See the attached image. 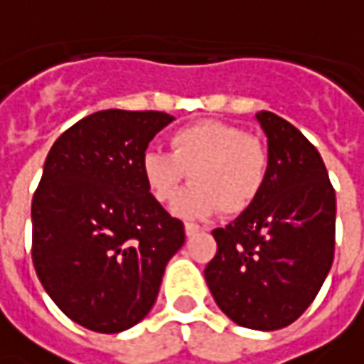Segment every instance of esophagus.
I'll return each mask as SVG.
<instances>
[{
    "mask_svg": "<svg viewBox=\"0 0 364 364\" xmlns=\"http://www.w3.org/2000/svg\"><path fill=\"white\" fill-rule=\"evenodd\" d=\"M201 226H198V224H191V222H187V224H185V234H187V236H196V234H198V232H201Z\"/></svg>",
    "mask_w": 364,
    "mask_h": 364,
    "instance_id": "34e87169",
    "label": "esophagus"
}]
</instances>
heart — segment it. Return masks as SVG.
Wrapping results in <instances>:
<instances>
[{"instance_id":"obj_1","label":"heart","mask_w":364,"mask_h":364,"mask_svg":"<svg viewBox=\"0 0 364 364\" xmlns=\"http://www.w3.org/2000/svg\"><path fill=\"white\" fill-rule=\"evenodd\" d=\"M142 179L159 203H168L189 175L193 183L173 203L181 218H205L215 210L240 213L259 198L269 173L261 140L230 124L203 119L168 138V152L146 151Z\"/></svg>"}]
</instances>
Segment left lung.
Wrapping results in <instances>:
<instances>
[{
	"mask_svg": "<svg viewBox=\"0 0 364 364\" xmlns=\"http://www.w3.org/2000/svg\"><path fill=\"white\" fill-rule=\"evenodd\" d=\"M269 146L264 187L226 228L203 275L218 308L252 330L295 322L334 261L336 196L316 146L287 119L259 112Z\"/></svg>",
	"mask_w": 364,
	"mask_h": 364,
	"instance_id": "1",
	"label": "left lung"
}]
</instances>
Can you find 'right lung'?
<instances>
[{
    "instance_id": "obj_1",
    "label": "right lung",
    "mask_w": 364,
    "mask_h": 364,
    "mask_svg": "<svg viewBox=\"0 0 364 364\" xmlns=\"http://www.w3.org/2000/svg\"><path fill=\"white\" fill-rule=\"evenodd\" d=\"M103 109L48 152L32 199V261L44 291L79 326L116 334L149 316L166 262L185 242L142 179L140 159L173 122Z\"/></svg>"
}]
</instances>
